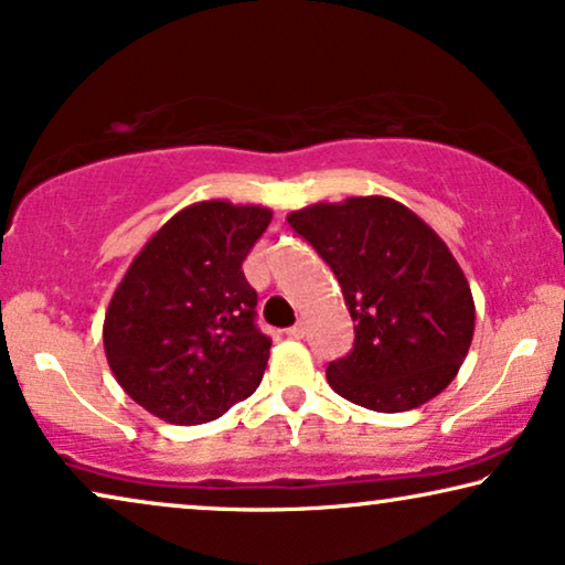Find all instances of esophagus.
I'll list each match as a JSON object with an SVG mask.
<instances>
[{"label": "esophagus", "instance_id": "34e87169", "mask_svg": "<svg viewBox=\"0 0 565 565\" xmlns=\"http://www.w3.org/2000/svg\"><path fill=\"white\" fill-rule=\"evenodd\" d=\"M285 334H288L290 339H303L306 337V327H303V323H296V327L285 329Z\"/></svg>", "mask_w": 565, "mask_h": 565}]
</instances>
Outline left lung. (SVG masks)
I'll list each match as a JSON object with an SVG mask.
<instances>
[{
    "label": "left lung",
    "instance_id": "8db88e82",
    "mask_svg": "<svg viewBox=\"0 0 565 565\" xmlns=\"http://www.w3.org/2000/svg\"><path fill=\"white\" fill-rule=\"evenodd\" d=\"M288 223L331 267L354 321L352 352L327 367L331 388L383 414L439 396L476 329L473 292L443 238L383 195L300 207Z\"/></svg>",
    "mask_w": 565,
    "mask_h": 565
}]
</instances>
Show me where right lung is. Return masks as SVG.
I'll use <instances>...</instances> for the list:
<instances>
[{
	"mask_svg": "<svg viewBox=\"0 0 565 565\" xmlns=\"http://www.w3.org/2000/svg\"><path fill=\"white\" fill-rule=\"evenodd\" d=\"M269 221V207L203 200L130 262L103 342L115 381L149 414L192 427L257 391L273 342L254 327L257 292L242 265Z\"/></svg>",
	"mask_w": 565,
	"mask_h": 565,
	"instance_id": "1",
	"label": "right lung"
}]
</instances>
